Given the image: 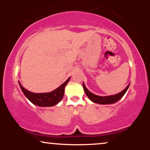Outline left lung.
I'll return each mask as SVG.
<instances>
[{
	"label": "left lung",
	"mask_w": 150,
	"mask_h": 150,
	"mask_svg": "<svg viewBox=\"0 0 150 150\" xmlns=\"http://www.w3.org/2000/svg\"><path fill=\"white\" fill-rule=\"evenodd\" d=\"M129 85H130V84H129V85L127 86V87H125L122 92L118 93V94H115V95L101 97V96H97L96 95V94H94L91 92H89L88 89H87V87H85L84 82L83 84H82V86H83V88H84V90H85V94H87V96L89 97V99L92 101H93V102L97 103V104H113V103H116V101L120 100V99L123 97V96L124 95L125 93L126 92V91L128 90Z\"/></svg>",
	"instance_id": "1"
}]
</instances>
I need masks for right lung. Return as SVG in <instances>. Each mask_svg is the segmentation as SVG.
I'll use <instances>...</instances> for the list:
<instances>
[{"label": "right lung", "mask_w": 150, "mask_h": 150, "mask_svg": "<svg viewBox=\"0 0 150 150\" xmlns=\"http://www.w3.org/2000/svg\"><path fill=\"white\" fill-rule=\"evenodd\" d=\"M70 78V77L65 81L64 83L62 84L60 87H58L57 89L53 90V92L46 93H34L30 92V91L27 90L25 87H22L20 82H19V85H20V88H21L25 97L32 104L39 106L46 107V106H55L63 99V95H64L65 87L68 84Z\"/></svg>", "instance_id": "obj_1"}]
</instances>
